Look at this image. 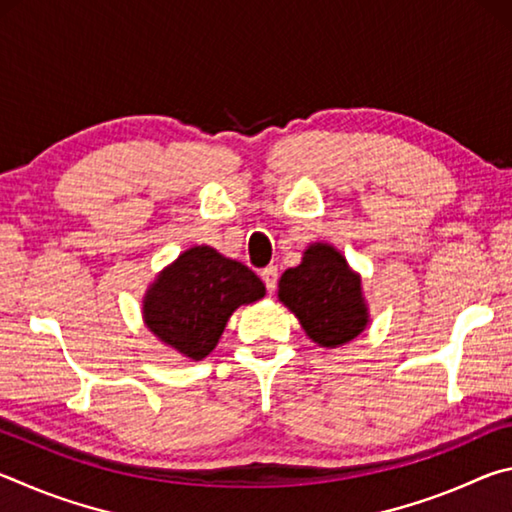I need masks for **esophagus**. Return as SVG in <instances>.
<instances>
[{
    "label": "esophagus",
    "mask_w": 512,
    "mask_h": 512,
    "mask_svg": "<svg viewBox=\"0 0 512 512\" xmlns=\"http://www.w3.org/2000/svg\"><path fill=\"white\" fill-rule=\"evenodd\" d=\"M262 282L268 293H273L277 287V268L275 266H266L262 271Z\"/></svg>",
    "instance_id": "1"
}]
</instances>
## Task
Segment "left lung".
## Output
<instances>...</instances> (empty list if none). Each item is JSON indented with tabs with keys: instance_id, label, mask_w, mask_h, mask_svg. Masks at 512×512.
Returning <instances> with one entry per match:
<instances>
[{
	"instance_id": "8db88e82",
	"label": "left lung",
	"mask_w": 512,
	"mask_h": 512,
	"mask_svg": "<svg viewBox=\"0 0 512 512\" xmlns=\"http://www.w3.org/2000/svg\"><path fill=\"white\" fill-rule=\"evenodd\" d=\"M277 296L323 348L352 341L368 323L359 275L332 246H309L302 264L284 271Z\"/></svg>"
}]
</instances>
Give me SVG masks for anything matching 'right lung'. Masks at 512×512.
I'll return each mask as SVG.
<instances>
[{"mask_svg":"<svg viewBox=\"0 0 512 512\" xmlns=\"http://www.w3.org/2000/svg\"><path fill=\"white\" fill-rule=\"evenodd\" d=\"M264 293L248 266L210 246H196L155 280L144 300V320L169 348L198 361L219 343L232 311Z\"/></svg>","mask_w":512,"mask_h":512,"instance_id":"1","label":"right lung"}]
</instances>
